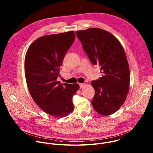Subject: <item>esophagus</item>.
I'll return each instance as SVG.
<instances>
[{
  "label": "esophagus",
  "mask_w": 153,
  "mask_h": 153,
  "mask_svg": "<svg viewBox=\"0 0 153 153\" xmlns=\"http://www.w3.org/2000/svg\"><path fill=\"white\" fill-rule=\"evenodd\" d=\"M79 85L80 88H82L84 86V85H85V84H84V83H79Z\"/></svg>",
  "instance_id": "esophagus-1"
}]
</instances>
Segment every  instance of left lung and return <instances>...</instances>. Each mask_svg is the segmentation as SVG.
<instances>
[{
  "instance_id": "1",
  "label": "left lung",
  "mask_w": 153,
  "mask_h": 153,
  "mask_svg": "<svg viewBox=\"0 0 153 153\" xmlns=\"http://www.w3.org/2000/svg\"><path fill=\"white\" fill-rule=\"evenodd\" d=\"M76 33L90 61L100 65L102 74L91 82L95 91L92 106L101 115L112 114L123 105L129 92L130 73L125 51L117 38L104 30L91 28Z\"/></svg>"
}]
</instances>
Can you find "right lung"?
<instances>
[{
	"label": "right lung",
	"instance_id": "1",
	"mask_svg": "<svg viewBox=\"0 0 153 153\" xmlns=\"http://www.w3.org/2000/svg\"><path fill=\"white\" fill-rule=\"evenodd\" d=\"M74 31L51 34L36 39L25 58L27 86L36 104L53 117H63L73 112V97L78 84L56 81L66 52L75 39Z\"/></svg>",
	"mask_w": 153,
	"mask_h": 153
}]
</instances>
